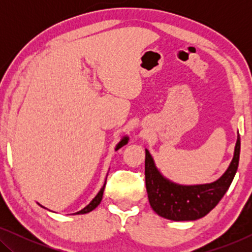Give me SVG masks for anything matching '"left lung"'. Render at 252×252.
<instances>
[{
	"label": "left lung",
	"instance_id": "8db88e82",
	"mask_svg": "<svg viewBox=\"0 0 252 252\" xmlns=\"http://www.w3.org/2000/svg\"><path fill=\"white\" fill-rule=\"evenodd\" d=\"M241 141L234 148L233 159L221 177L210 184L180 185L164 177L149 150L146 149V187L150 206L158 216L174 221H191L208 215L228 190L237 171Z\"/></svg>",
	"mask_w": 252,
	"mask_h": 252
}]
</instances>
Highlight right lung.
<instances>
[{"label": "right lung", "instance_id": "add662e5", "mask_svg": "<svg viewBox=\"0 0 252 252\" xmlns=\"http://www.w3.org/2000/svg\"><path fill=\"white\" fill-rule=\"evenodd\" d=\"M128 140H129V139H128V136H127V135L123 136V137H122V140L119 141V143L117 144V146H116L115 150H116V151H117V150H119L120 148L124 147V146H125V144L128 143ZM105 184H106V180H105V182H104V185H103V187H102L101 189H99V191L97 192V195H96L95 197L92 199V202L89 203V204H88L87 206H85L84 209L80 210V211H78V212L73 213V215H85V213L91 212V211H93V210H94V209L97 208V205H98L99 203H101V201H102V197H103V191H104ZM41 206H42V205H41ZM42 208H44V206H42ZM44 209H46V208H44Z\"/></svg>", "mask_w": 252, "mask_h": 252}]
</instances>
